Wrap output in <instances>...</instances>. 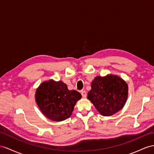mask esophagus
I'll list each match as a JSON object with an SVG mask.
<instances>
[{
    "instance_id": "obj_1",
    "label": "esophagus",
    "mask_w": 154,
    "mask_h": 154,
    "mask_svg": "<svg viewBox=\"0 0 154 154\" xmlns=\"http://www.w3.org/2000/svg\"><path fill=\"white\" fill-rule=\"evenodd\" d=\"M81 95H82V97L85 98L86 97V92L85 91H84V90H82V91H81Z\"/></svg>"
}]
</instances>
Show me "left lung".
<instances>
[{
  "mask_svg": "<svg viewBox=\"0 0 154 154\" xmlns=\"http://www.w3.org/2000/svg\"><path fill=\"white\" fill-rule=\"evenodd\" d=\"M128 97V85L116 75L96 76L91 83L88 99L102 116H110L124 107Z\"/></svg>",
  "mask_w": 154,
  "mask_h": 154,
  "instance_id": "obj_1",
  "label": "left lung"
}]
</instances>
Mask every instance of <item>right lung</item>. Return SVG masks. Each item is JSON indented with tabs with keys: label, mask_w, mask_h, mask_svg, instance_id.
<instances>
[{
	"label": "right lung",
	"mask_w": 154,
	"mask_h": 154,
	"mask_svg": "<svg viewBox=\"0 0 154 154\" xmlns=\"http://www.w3.org/2000/svg\"><path fill=\"white\" fill-rule=\"evenodd\" d=\"M81 94L69 90L62 81L53 79L43 82L36 89L35 101L45 117L54 122H61L71 116Z\"/></svg>",
	"instance_id": "1"
}]
</instances>
